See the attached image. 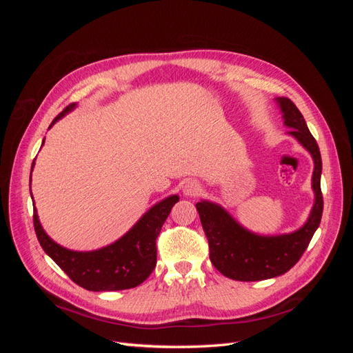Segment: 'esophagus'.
<instances>
[{
  "mask_svg": "<svg viewBox=\"0 0 353 353\" xmlns=\"http://www.w3.org/2000/svg\"><path fill=\"white\" fill-rule=\"evenodd\" d=\"M201 187L196 181H185L183 184V194L187 197H196L200 194Z\"/></svg>",
  "mask_w": 353,
  "mask_h": 353,
  "instance_id": "obj_1",
  "label": "esophagus"
}]
</instances>
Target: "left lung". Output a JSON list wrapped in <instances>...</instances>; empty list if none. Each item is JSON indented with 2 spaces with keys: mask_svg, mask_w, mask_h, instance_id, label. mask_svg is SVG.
<instances>
[{
  "mask_svg": "<svg viewBox=\"0 0 353 353\" xmlns=\"http://www.w3.org/2000/svg\"><path fill=\"white\" fill-rule=\"evenodd\" d=\"M275 101L283 113L284 125L292 130L287 135L296 138V141L312 156L314 206L301 228L275 236H262L244 228L218 203L200 200L196 208L209 241L210 261L222 275L231 280L261 281L292 270L306 250L323 216V162L318 144L294 103L284 97L275 99Z\"/></svg>",
  "mask_w": 353,
  "mask_h": 353,
  "instance_id": "8db88e82",
  "label": "left lung"
}]
</instances>
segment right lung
<instances>
[{
    "instance_id": "obj_1",
    "label": "right lung",
    "mask_w": 353,
    "mask_h": 353,
    "mask_svg": "<svg viewBox=\"0 0 353 353\" xmlns=\"http://www.w3.org/2000/svg\"><path fill=\"white\" fill-rule=\"evenodd\" d=\"M74 108H77V103L68 105L51 122L50 128ZM44 141L46 138L42 140V145ZM34 165L35 160L30 170H34ZM30 183L32 172L29 188ZM178 200L179 197L172 194L157 201L121 239L91 252L70 250L52 240L41 225L37 208H34V227L41 248L69 275L73 283L90 292L126 290V288L140 285L153 272L157 256L156 239L169 216L170 209Z\"/></svg>"
}]
</instances>
